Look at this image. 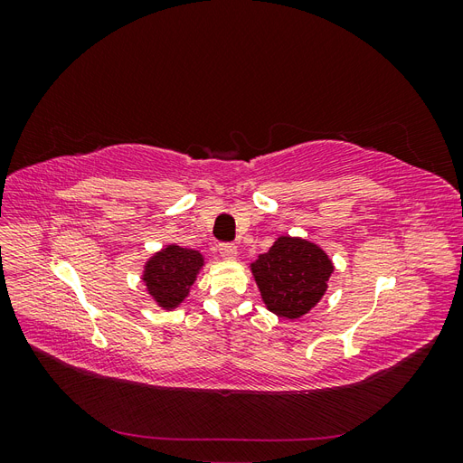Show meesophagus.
Wrapping results in <instances>:
<instances>
[{"instance_id": "34e87169", "label": "esophagus", "mask_w": 463, "mask_h": 463, "mask_svg": "<svg viewBox=\"0 0 463 463\" xmlns=\"http://www.w3.org/2000/svg\"><path fill=\"white\" fill-rule=\"evenodd\" d=\"M218 255L222 259L233 260L237 257V247L233 243H218Z\"/></svg>"}]
</instances>
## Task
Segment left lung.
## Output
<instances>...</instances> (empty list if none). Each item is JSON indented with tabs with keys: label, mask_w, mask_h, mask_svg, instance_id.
<instances>
[{
	"label": "left lung",
	"mask_w": 463,
	"mask_h": 463,
	"mask_svg": "<svg viewBox=\"0 0 463 463\" xmlns=\"http://www.w3.org/2000/svg\"><path fill=\"white\" fill-rule=\"evenodd\" d=\"M332 262L320 247L279 237L269 253L253 262V274L269 311L299 318L320 301L332 274Z\"/></svg>",
	"instance_id": "1"
}]
</instances>
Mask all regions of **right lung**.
<instances>
[{
	"label": "right lung",
	"mask_w": 463,
	"mask_h": 463,
	"mask_svg": "<svg viewBox=\"0 0 463 463\" xmlns=\"http://www.w3.org/2000/svg\"><path fill=\"white\" fill-rule=\"evenodd\" d=\"M201 266L203 255L197 250L167 245L148 260L143 279L160 307L174 309L185 299Z\"/></svg>",
	"instance_id": "1"
}]
</instances>
